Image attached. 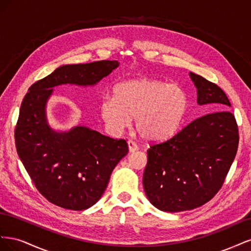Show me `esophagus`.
Segmentation results:
<instances>
[{
	"label": "esophagus",
	"instance_id": "esophagus-1",
	"mask_svg": "<svg viewBox=\"0 0 251 251\" xmlns=\"http://www.w3.org/2000/svg\"><path fill=\"white\" fill-rule=\"evenodd\" d=\"M127 146H128V151H130V153H134V151H138V146L137 144H136L134 141H132V140H128L127 141Z\"/></svg>",
	"mask_w": 251,
	"mask_h": 251
}]
</instances>
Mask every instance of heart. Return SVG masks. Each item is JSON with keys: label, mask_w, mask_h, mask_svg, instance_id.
<instances>
[{"label": "heart", "mask_w": 251, "mask_h": 251, "mask_svg": "<svg viewBox=\"0 0 251 251\" xmlns=\"http://www.w3.org/2000/svg\"><path fill=\"white\" fill-rule=\"evenodd\" d=\"M114 96H104L100 114L113 133L123 132L134 118L136 131L150 141L166 139L177 132L188 109L185 91L175 83L153 78L119 82Z\"/></svg>", "instance_id": "1"}]
</instances>
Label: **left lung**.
Returning a JSON list of instances; mask_svg holds the SVG:
<instances>
[{
    "label": "left lung",
    "mask_w": 251,
    "mask_h": 251,
    "mask_svg": "<svg viewBox=\"0 0 251 251\" xmlns=\"http://www.w3.org/2000/svg\"><path fill=\"white\" fill-rule=\"evenodd\" d=\"M199 105L218 111L192 121L169 140L151 144L143 173L149 201L162 211L194 209L208 202L222 187L234 160L239 132L224 91L189 72Z\"/></svg>",
    "instance_id": "obj_1"
}]
</instances>
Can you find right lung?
<instances>
[{
	"label": "right lung",
	"mask_w": 251,
	"mask_h": 251,
	"mask_svg": "<svg viewBox=\"0 0 251 251\" xmlns=\"http://www.w3.org/2000/svg\"><path fill=\"white\" fill-rule=\"evenodd\" d=\"M118 66L117 60L63 65L33 83L23 100L14 132L18 154L35 187L57 206L72 210L93 206L128 147L124 139L82 125L68 131L53 128L47 116L53 88L94 87Z\"/></svg>",
	"instance_id": "obj_1"
}]
</instances>
